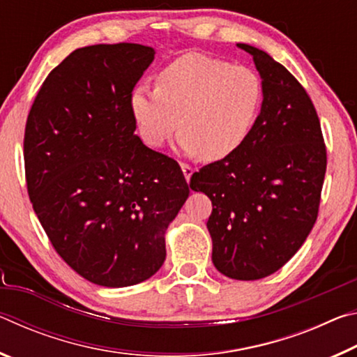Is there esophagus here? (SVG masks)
Returning a JSON list of instances; mask_svg holds the SVG:
<instances>
[{
  "instance_id": "1",
  "label": "esophagus",
  "mask_w": 357,
  "mask_h": 357,
  "mask_svg": "<svg viewBox=\"0 0 357 357\" xmlns=\"http://www.w3.org/2000/svg\"><path fill=\"white\" fill-rule=\"evenodd\" d=\"M181 168H183V173H184V176H185V181H187V183H189L192 173H193V168L190 165H187V164H181Z\"/></svg>"
}]
</instances>
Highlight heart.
<instances>
[{
    "label": "heart",
    "mask_w": 357,
    "mask_h": 357,
    "mask_svg": "<svg viewBox=\"0 0 357 357\" xmlns=\"http://www.w3.org/2000/svg\"><path fill=\"white\" fill-rule=\"evenodd\" d=\"M261 102L263 83L255 70L187 53L159 72L157 88H134L130 110L149 148H160L179 128L185 154L214 162L247 140Z\"/></svg>",
    "instance_id": "b5f03b06"
}]
</instances>
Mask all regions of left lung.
<instances>
[{"label": "left lung", "mask_w": 357, "mask_h": 357, "mask_svg": "<svg viewBox=\"0 0 357 357\" xmlns=\"http://www.w3.org/2000/svg\"><path fill=\"white\" fill-rule=\"evenodd\" d=\"M238 47L253 56L263 80L261 110L247 140L193 173L190 189L213 202L206 225L217 271L258 280L279 271L312 231L328 157L302 84L266 52Z\"/></svg>", "instance_id": "left-lung-1"}]
</instances>
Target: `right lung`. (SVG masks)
<instances>
[{
  "label": "right lung",
  "instance_id": "obj_1",
  "mask_svg": "<svg viewBox=\"0 0 357 357\" xmlns=\"http://www.w3.org/2000/svg\"><path fill=\"white\" fill-rule=\"evenodd\" d=\"M154 53L128 42L77 48L26 119L34 213L58 255L100 287L137 285L160 269L165 231L189 197L178 162L135 135L130 94Z\"/></svg>",
  "mask_w": 357,
  "mask_h": 357
}]
</instances>
